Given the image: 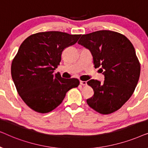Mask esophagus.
Masks as SVG:
<instances>
[{"instance_id": "esophagus-1", "label": "esophagus", "mask_w": 148, "mask_h": 148, "mask_svg": "<svg viewBox=\"0 0 148 148\" xmlns=\"http://www.w3.org/2000/svg\"><path fill=\"white\" fill-rule=\"evenodd\" d=\"M80 84L82 85V86H86L87 82H84V81H80Z\"/></svg>"}]
</instances>
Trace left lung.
I'll return each mask as SVG.
<instances>
[{"mask_svg":"<svg viewBox=\"0 0 148 148\" xmlns=\"http://www.w3.org/2000/svg\"><path fill=\"white\" fill-rule=\"evenodd\" d=\"M78 44L90 50L94 67H100L105 77L102 84L96 79L87 82L94 92L87 104L102 114L118 110L132 96L140 75L132 43L118 32L100 30L82 35Z\"/></svg>","mask_w":148,"mask_h":148,"instance_id":"obj_1","label":"left lung"}]
</instances>
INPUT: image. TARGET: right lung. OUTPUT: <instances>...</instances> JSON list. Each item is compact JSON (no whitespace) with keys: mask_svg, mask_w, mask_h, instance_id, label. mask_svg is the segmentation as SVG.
<instances>
[{"mask_svg":"<svg viewBox=\"0 0 148 148\" xmlns=\"http://www.w3.org/2000/svg\"><path fill=\"white\" fill-rule=\"evenodd\" d=\"M80 34L61 32H39L27 37L11 64V76L18 94L36 112L47 113L61 104L66 92L79 85L77 79H64L54 70L61 54L74 45Z\"/></svg>","mask_w":148,"mask_h":148,"instance_id":"1","label":"right lung"}]
</instances>
